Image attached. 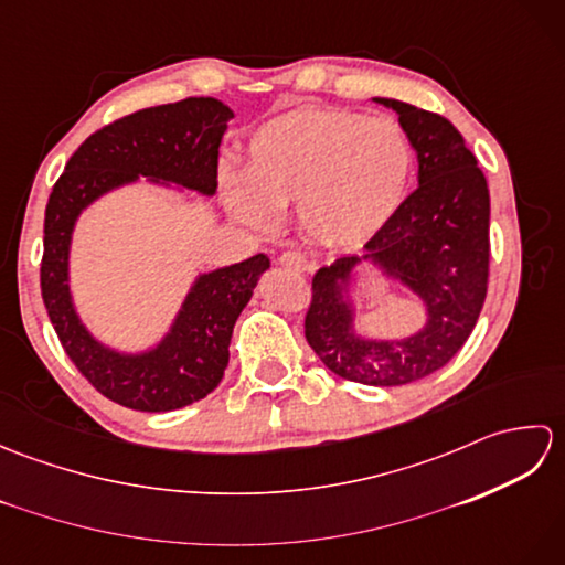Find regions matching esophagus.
I'll return each instance as SVG.
<instances>
[{
    "mask_svg": "<svg viewBox=\"0 0 565 565\" xmlns=\"http://www.w3.org/2000/svg\"><path fill=\"white\" fill-rule=\"evenodd\" d=\"M279 264H281L284 269H289V271H306V269H310V264L301 255V252H284V255L279 257Z\"/></svg>",
    "mask_w": 565,
    "mask_h": 565,
    "instance_id": "obj_1",
    "label": "esophagus"
}]
</instances>
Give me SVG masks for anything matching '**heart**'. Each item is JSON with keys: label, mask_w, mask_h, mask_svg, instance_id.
Segmentation results:
<instances>
[{"label": "heart", "mask_w": 565, "mask_h": 565, "mask_svg": "<svg viewBox=\"0 0 565 565\" xmlns=\"http://www.w3.org/2000/svg\"><path fill=\"white\" fill-rule=\"evenodd\" d=\"M413 164L411 138L395 118L298 106L249 136L245 177L227 172L223 196L257 227L296 203L298 223L320 245L354 247L398 213Z\"/></svg>", "instance_id": "heart-1"}]
</instances>
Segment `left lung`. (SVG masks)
I'll list each match as a JSON object with an SVG mask.
<instances>
[{
  "label": "left lung",
  "mask_w": 565,
  "mask_h": 565,
  "mask_svg": "<svg viewBox=\"0 0 565 565\" xmlns=\"http://www.w3.org/2000/svg\"><path fill=\"white\" fill-rule=\"evenodd\" d=\"M398 114L417 152V189L364 245L313 276L306 340L332 374L364 386H403L454 359L488 291L490 194L476 154L447 118L398 99H374ZM362 260L407 285L426 306V326L395 341L353 328L349 286Z\"/></svg>",
  "instance_id": "left-lung-1"
}]
</instances>
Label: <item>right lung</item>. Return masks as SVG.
<instances>
[{
  "label": "right lung",
  "instance_id": "obj_1",
  "mask_svg": "<svg viewBox=\"0 0 565 565\" xmlns=\"http://www.w3.org/2000/svg\"><path fill=\"white\" fill-rule=\"evenodd\" d=\"M231 118L233 111L211 97H189L118 118L82 142L47 199L41 262L45 310L79 374L130 411H177L218 386L231 359L235 320L269 269V257L255 255L199 274L170 332L152 350L128 354L102 344L77 316L70 294L72 231L89 203L138 182V177L213 196L218 148Z\"/></svg>",
  "mask_w": 565,
  "mask_h": 565
}]
</instances>
